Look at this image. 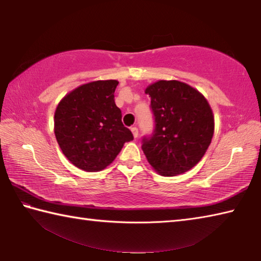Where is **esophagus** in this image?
Listing matches in <instances>:
<instances>
[{
    "label": "esophagus",
    "mask_w": 261,
    "mask_h": 261,
    "mask_svg": "<svg viewBox=\"0 0 261 261\" xmlns=\"http://www.w3.org/2000/svg\"><path fill=\"white\" fill-rule=\"evenodd\" d=\"M131 132H132V135H134L135 138H137V137H138V135H139L138 127H137V126H131Z\"/></svg>",
    "instance_id": "34e87169"
}]
</instances>
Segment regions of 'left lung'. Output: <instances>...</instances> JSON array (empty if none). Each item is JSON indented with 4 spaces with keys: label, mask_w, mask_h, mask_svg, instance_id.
Instances as JSON below:
<instances>
[{
    "label": "left lung",
    "mask_w": 261,
    "mask_h": 261,
    "mask_svg": "<svg viewBox=\"0 0 261 261\" xmlns=\"http://www.w3.org/2000/svg\"><path fill=\"white\" fill-rule=\"evenodd\" d=\"M155 118L152 137L143 139L149 165L162 176L183 174L205 155L214 134V115L208 101L196 88L178 81L148 85Z\"/></svg>",
    "instance_id": "left-lung-1"
}]
</instances>
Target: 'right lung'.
<instances>
[{"label":"right lung","mask_w":261,"mask_h":261,"mask_svg":"<svg viewBox=\"0 0 261 261\" xmlns=\"http://www.w3.org/2000/svg\"><path fill=\"white\" fill-rule=\"evenodd\" d=\"M117 81H95L78 86L62 99L54 115L59 146L73 166L100 171L112 163L126 141L134 139L115 105Z\"/></svg>","instance_id":"obj_1"}]
</instances>
